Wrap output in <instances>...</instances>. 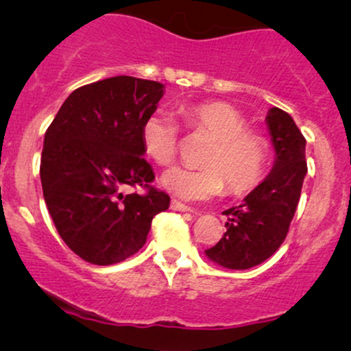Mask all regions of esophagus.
<instances>
[{
	"mask_svg": "<svg viewBox=\"0 0 351 351\" xmlns=\"http://www.w3.org/2000/svg\"><path fill=\"white\" fill-rule=\"evenodd\" d=\"M171 209L173 211H180V213H193L191 208L184 206V204H181L180 201H176V199L171 201Z\"/></svg>",
	"mask_w": 351,
	"mask_h": 351,
	"instance_id": "1",
	"label": "esophagus"
}]
</instances>
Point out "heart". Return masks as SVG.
Segmentation results:
<instances>
[{"label": "heart", "mask_w": 351, "mask_h": 351, "mask_svg": "<svg viewBox=\"0 0 351 351\" xmlns=\"http://www.w3.org/2000/svg\"><path fill=\"white\" fill-rule=\"evenodd\" d=\"M183 117L188 127L206 132L215 138L203 165L189 170L175 167L162 175V184L184 201H206L221 195L224 183L229 193H243L261 180L265 167V143L247 130L244 117L224 102H206L186 107ZM140 142L148 158L160 167L171 165L178 150V127L162 110L143 120Z\"/></svg>", "instance_id": "b5f03b06"}]
</instances>
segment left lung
<instances>
[{"label": "left lung", "instance_id": "obj_1", "mask_svg": "<svg viewBox=\"0 0 351 351\" xmlns=\"http://www.w3.org/2000/svg\"><path fill=\"white\" fill-rule=\"evenodd\" d=\"M269 135L276 152L272 170L245 196L243 204L224 211L226 232L204 254L209 261L232 271L264 263L284 243L307 175L305 138L287 112L269 108Z\"/></svg>", "mask_w": 351, "mask_h": 351}]
</instances>
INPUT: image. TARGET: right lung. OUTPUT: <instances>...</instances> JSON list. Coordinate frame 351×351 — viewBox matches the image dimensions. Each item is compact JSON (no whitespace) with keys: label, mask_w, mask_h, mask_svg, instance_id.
<instances>
[{"label":"right lung","mask_w":351,"mask_h":351,"mask_svg":"<svg viewBox=\"0 0 351 351\" xmlns=\"http://www.w3.org/2000/svg\"><path fill=\"white\" fill-rule=\"evenodd\" d=\"M165 86L117 75L75 88L44 135L43 195L62 241L90 264L122 263L143 247L152 219L170 206L152 188L140 128ZM128 186L148 187L127 195Z\"/></svg>","instance_id":"1"}]
</instances>
